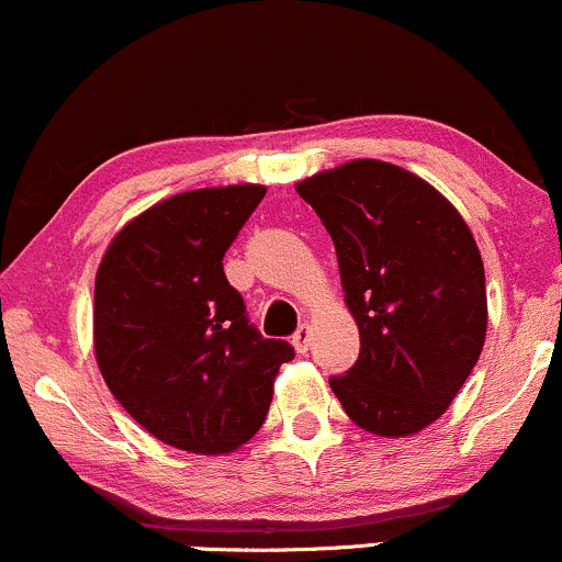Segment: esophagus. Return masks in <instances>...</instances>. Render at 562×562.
<instances>
[{"instance_id":"obj_1","label":"esophagus","mask_w":562,"mask_h":562,"mask_svg":"<svg viewBox=\"0 0 562 562\" xmlns=\"http://www.w3.org/2000/svg\"><path fill=\"white\" fill-rule=\"evenodd\" d=\"M310 344H312V328L310 325H301L293 336V347L299 355H306V351H310Z\"/></svg>"}]
</instances>
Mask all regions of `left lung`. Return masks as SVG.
Returning a JSON list of instances; mask_svg holds the SVG:
<instances>
[{
  "instance_id": "left-lung-1",
  "label": "left lung",
  "mask_w": 562,
  "mask_h": 562,
  "mask_svg": "<svg viewBox=\"0 0 562 562\" xmlns=\"http://www.w3.org/2000/svg\"><path fill=\"white\" fill-rule=\"evenodd\" d=\"M336 245L360 357L330 390L360 429L408 437L448 411L488 330L470 226L424 178L351 159L295 183Z\"/></svg>"
}]
</instances>
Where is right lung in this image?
Wrapping results in <instances>:
<instances>
[{
  "instance_id": "add662e5",
  "label": "right lung",
  "mask_w": 562,
  "mask_h": 562,
  "mask_svg": "<svg viewBox=\"0 0 562 562\" xmlns=\"http://www.w3.org/2000/svg\"><path fill=\"white\" fill-rule=\"evenodd\" d=\"M263 194L261 183H234L168 196L127 221L98 267V371L122 408L178 451L245 446L295 355L248 325L221 263Z\"/></svg>"
}]
</instances>
